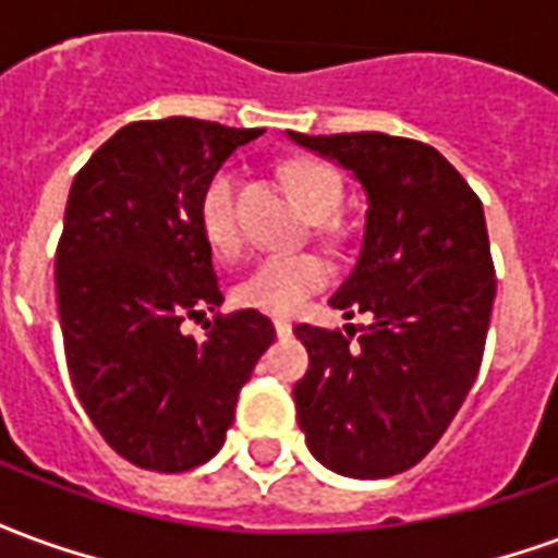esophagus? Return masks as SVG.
Listing matches in <instances>:
<instances>
[{
	"mask_svg": "<svg viewBox=\"0 0 558 558\" xmlns=\"http://www.w3.org/2000/svg\"><path fill=\"white\" fill-rule=\"evenodd\" d=\"M275 331H278V338H287V335H292V326L287 319H275Z\"/></svg>",
	"mask_w": 558,
	"mask_h": 558,
	"instance_id": "34e87169",
	"label": "esophagus"
}]
</instances>
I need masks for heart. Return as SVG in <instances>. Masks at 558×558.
I'll list each match as a JSON object with an SVG mask.
<instances>
[{"mask_svg":"<svg viewBox=\"0 0 558 558\" xmlns=\"http://www.w3.org/2000/svg\"><path fill=\"white\" fill-rule=\"evenodd\" d=\"M292 196L314 220H326L338 211L343 199L340 175L323 160H292L283 170ZM199 227L208 244L220 256H235L242 251V227L235 215V172L220 167L208 175L199 191ZM328 283V266L314 254H271L263 256L235 290L232 302L254 307L259 314L292 316L314 292Z\"/></svg>","mask_w":558,"mask_h":558,"instance_id":"b5f03b06","label":"heart"}]
</instances>
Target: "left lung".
<instances>
[{
    "mask_svg": "<svg viewBox=\"0 0 558 558\" xmlns=\"http://www.w3.org/2000/svg\"><path fill=\"white\" fill-rule=\"evenodd\" d=\"M292 143L350 170L367 196L362 251L328 299L371 323L295 326L311 355L295 383L311 454L347 478H388L439 442L475 383L496 278L484 208L427 143L379 131Z\"/></svg>",
    "mask_w": 558,
    "mask_h": 558,
    "instance_id": "1",
    "label": "left lung"
}]
</instances>
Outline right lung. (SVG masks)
<instances>
[{
	"label": "right lung",
	"instance_id": "right-lung-1",
	"mask_svg": "<svg viewBox=\"0 0 558 558\" xmlns=\"http://www.w3.org/2000/svg\"><path fill=\"white\" fill-rule=\"evenodd\" d=\"M259 128L203 119L131 122L74 175L56 247L65 362L104 442L151 472H187L218 454L239 391L271 347L259 311H218L211 244L199 227L208 175Z\"/></svg>",
	"mask_w": 558,
	"mask_h": 558
}]
</instances>
